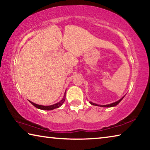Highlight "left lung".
Here are the masks:
<instances>
[{"label":"left lung","instance_id":"1","mask_svg":"<svg viewBox=\"0 0 150 150\" xmlns=\"http://www.w3.org/2000/svg\"><path fill=\"white\" fill-rule=\"evenodd\" d=\"M124 98V96L122 98H120V100H118V101H116V102H115V103H112V104H110V105H100V106H102V107H112V106H116L118 105V104L120 102V101L122 100V98ZM90 103L91 104V105H95V106H99V105H96V104H95V103H91V102H90Z\"/></svg>","mask_w":150,"mask_h":150}]
</instances>
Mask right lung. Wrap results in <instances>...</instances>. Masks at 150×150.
<instances>
[{
    "mask_svg": "<svg viewBox=\"0 0 150 150\" xmlns=\"http://www.w3.org/2000/svg\"><path fill=\"white\" fill-rule=\"evenodd\" d=\"M65 94H66V91L65 93V95L64 96H63V99L60 101V102L57 103L56 104H55V105H50V106H42V105H37V104H35L34 103L31 102V101H30V103H32V105H34L35 107H36L39 109H41V110H54L55 108H59V106H61L62 105V104L64 103L65 99Z\"/></svg>",
    "mask_w": 150,
    "mask_h": 150,
    "instance_id": "obj_1",
    "label": "right lung"
}]
</instances>
